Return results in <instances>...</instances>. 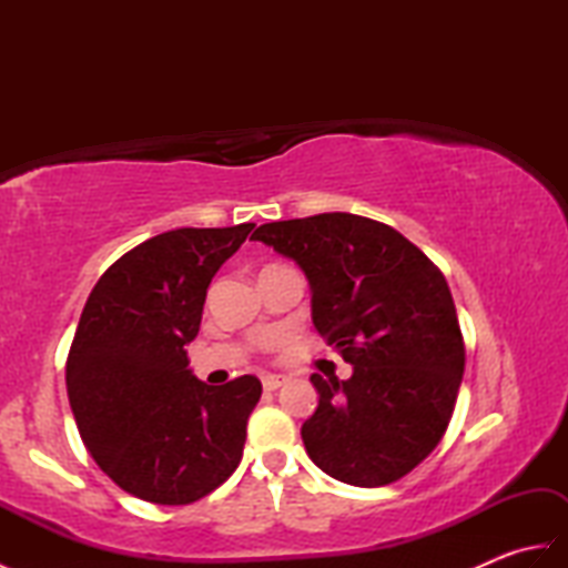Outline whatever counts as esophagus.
<instances>
[{
    "mask_svg": "<svg viewBox=\"0 0 568 568\" xmlns=\"http://www.w3.org/2000/svg\"><path fill=\"white\" fill-rule=\"evenodd\" d=\"M261 383H263L265 390H277L281 385H285V378L283 376H271V373H268V376L261 378Z\"/></svg>",
    "mask_w": 568,
    "mask_h": 568,
    "instance_id": "1",
    "label": "esophagus"
}]
</instances>
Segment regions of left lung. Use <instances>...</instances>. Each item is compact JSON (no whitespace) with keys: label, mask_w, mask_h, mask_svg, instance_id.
Masks as SVG:
<instances>
[{"label":"left lung","mask_w":568,"mask_h":568,"mask_svg":"<svg viewBox=\"0 0 568 568\" xmlns=\"http://www.w3.org/2000/svg\"><path fill=\"white\" fill-rule=\"evenodd\" d=\"M251 239L303 268L315 329L354 366L348 381L312 373L310 458L348 486L403 478L442 442L464 378L446 277L393 226L348 212L261 224Z\"/></svg>","instance_id":"obj_1"}]
</instances>
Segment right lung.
<instances>
[{"label":"right lung","instance_id":"add662e5","mask_svg":"<svg viewBox=\"0 0 568 568\" xmlns=\"http://www.w3.org/2000/svg\"><path fill=\"white\" fill-rule=\"evenodd\" d=\"M253 224L173 229L114 261L72 336L65 383L80 437L114 484L187 505L234 474L261 381L207 385L187 368L214 273Z\"/></svg>","mask_w":568,"mask_h":568}]
</instances>
